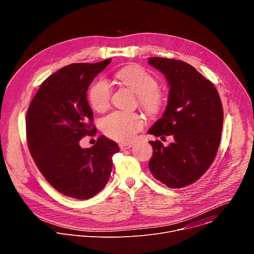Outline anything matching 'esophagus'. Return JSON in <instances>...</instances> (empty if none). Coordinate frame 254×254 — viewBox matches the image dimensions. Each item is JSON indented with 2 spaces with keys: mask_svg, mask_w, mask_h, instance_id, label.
Here are the masks:
<instances>
[{
  "mask_svg": "<svg viewBox=\"0 0 254 254\" xmlns=\"http://www.w3.org/2000/svg\"><path fill=\"white\" fill-rule=\"evenodd\" d=\"M132 147V143H121L120 144V148L122 151H125V150H127L129 148Z\"/></svg>",
  "mask_w": 254,
  "mask_h": 254,
  "instance_id": "34e87169",
  "label": "esophagus"
}]
</instances>
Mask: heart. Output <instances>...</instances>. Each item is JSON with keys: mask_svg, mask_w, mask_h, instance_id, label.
<instances>
[{"mask_svg": "<svg viewBox=\"0 0 254 254\" xmlns=\"http://www.w3.org/2000/svg\"><path fill=\"white\" fill-rule=\"evenodd\" d=\"M116 78L138 95V104L149 116H157L166 102L165 92L158 87L157 79L147 70L135 65L126 66L116 73ZM112 87L107 80L95 81L89 89L88 98L91 106L98 113L105 112L111 105ZM143 127L142 118L135 113L116 112L102 122L103 132L118 141H130Z\"/></svg>", "mask_w": 254, "mask_h": 254, "instance_id": "obj_1", "label": "heart"}]
</instances>
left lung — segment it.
Returning <instances> with one entry per match:
<instances>
[{
	"label": "left lung",
	"mask_w": 254,
	"mask_h": 254,
	"mask_svg": "<svg viewBox=\"0 0 254 254\" xmlns=\"http://www.w3.org/2000/svg\"><path fill=\"white\" fill-rule=\"evenodd\" d=\"M148 60L170 85L166 111L148 132L175 139L168 147L159 139L149 141L153 147L149 168L169 188L186 187L206 173L218 151L223 127L221 99L213 83L192 65L163 57Z\"/></svg>",
	"instance_id": "left-lung-1"
}]
</instances>
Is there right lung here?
<instances>
[{"label":"right lung","instance_id":"obj_1","mask_svg":"<svg viewBox=\"0 0 254 254\" xmlns=\"http://www.w3.org/2000/svg\"><path fill=\"white\" fill-rule=\"evenodd\" d=\"M111 61L61 68L42 82L27 111V144L36 166L54 189L71 198L85 200L100 192L110 180L113 156L120 151L103 135L90 149L79 144L96 132L88 86Z\"/></svg>","mask_w":254,"mask_h":254}]
</instances>
